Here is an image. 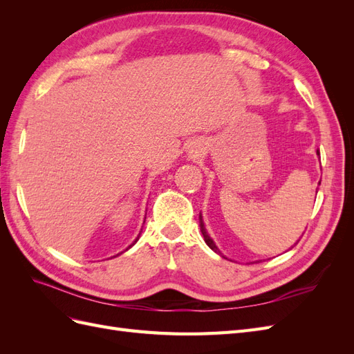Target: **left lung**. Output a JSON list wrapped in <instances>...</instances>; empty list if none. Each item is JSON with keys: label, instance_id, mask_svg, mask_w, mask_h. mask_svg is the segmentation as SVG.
Listing matches in <instances>:
<instances>
[{"label": "left lung", "instance_id": "left-lung-1", "mask_svg": "<svg viewBox=\"0 0 354 354\" xmlns=\"http://www.w3.org/2000/svg\"><path fill=\"white\" fill-rule=\"evenodd\" d=\"M317 153H319V152H317ZM319 185H320V181H319ZM316 194H317V190H316ZM199 226H201V232H202V234H203V241H205V243L209 246V248H211L214 252H217V254L221 255V251L217 248V245L214 243V241L211 239V236H209L207 229H205V224H203V220H202V214H199ZM223 257H224V255H223Z\"/></svg>", "mask_w": 354, "mask_h": 354}]
</instances>
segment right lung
<instances>
[{
  "instance_id": "add662e5",
  "label": "right lung",
  "mask_w": 354,
  "mask_h": 354,
  "mask_svg": "<svg viewBox=\"0 0 354 354\" xmlns=\"http://www.w3.org/2000/svg\"><path fill=\"white\" fill-rule=\"evenodd\" d=\"M145 220H146V217H145ZM143 224H145V223H143ZM140 233H142V230H140ZM140 233H138V236H137V238H136V239H134V242H133V243H131V245H130V246H128V248H127V250H130V248H131V246H133V245H136V242H137V241H138V238H140ZM127 250H125V251H127ZM122 252H124V251H122ZM122 252H120V254H122ZM120 254H116V255H120ZM116 255H113V257H116Z\"/></svg>"
}]
</instances>
